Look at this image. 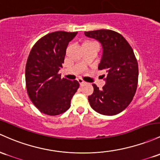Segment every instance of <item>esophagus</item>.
<instances>
[{
	"instance_id": "esophagus-1",
	"label": "esophagus",
	"mask_w": 160,
	"mask_h": 160,
	"mask_svg": "<svg viewBox=\"0 0 160 160\" xmlns=\"http://www.w3.org/2000/svg\"><path fill=\"white\" fill-rule=\"evenodd\" d=\"M77 81L79 82V83H80V86H83L84 84L86 83V82H84L83 80H82L81 78H79V79H77Z\"/></svg>"
}]
</instances>
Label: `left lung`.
I'll use <instances>...</instances> for the list:
<instances>
[{"mask_svg": "<svg viewBox=\"0 0 160 160\" xmlns=\"http://www.w3.org/2000/svg\"><path fill=\"white\" fill-rule=\"evenodd\" d=\"M84 34L102 45V54L98 69L107 72L102 89L92 84L94 90L88 96L89 104L102 115H117L128 106L138 87V64L133 49L127 40L115 31L99 29Z\"/></svg>", "mask_w": 160, "mask_h": 160, "instance_id": "left-lung-1", "label": "left lung"}]
</instances>
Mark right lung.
Listing matches in <instances>:
<instances>
[{
	"instance_id": "add662e5",
	"label": "right lung",
	"mask_w": 160,
	"mask_h": 160,
	"mask_svg": "<svg viewBox=\"0 0 160 160\" xmlns=\"http://www.w3.org/2000/svg\"><path fill=\"white\" fill-rule=\"evenodd\" d=\"M77 32L57 31L43 36L34 45L26 65L27 92L35 106L48 115H58L71 106L80 87L77 80L61 78L66 49Z\"/></svg>"
}]
</instances>
